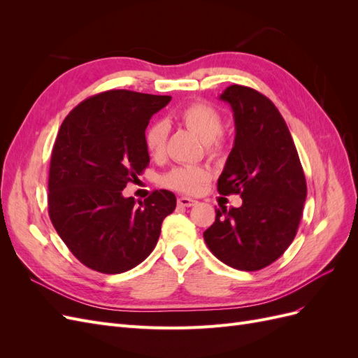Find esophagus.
Here are the masks:
<instances>
[{"mask_svg":"<svg viewBox=\"0 0 358 358\" xmlns=\"http://www.w3.org/2000/svg\"><path fill=\"white\" fill-rule=\"evenodd\" d=\"M197 201L194 199H189V197H179L178 199V204L182 206V208H191V206L196 204Z\"/></svg>","mask_w":358,"mask_h":358,"instance_id":"obj_1","label":"esophagus"}]
</instances>
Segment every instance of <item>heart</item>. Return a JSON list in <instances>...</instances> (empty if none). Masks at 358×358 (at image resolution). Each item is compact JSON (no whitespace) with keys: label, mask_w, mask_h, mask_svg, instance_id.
<instances>
[{"label":"heart","mask_w":358,"mask_h":358,"mask_svg":"<svg viewBox=\"0 0 358 358\" xmlns=\"http://www.w3.org/2000/svg\"><path fill=\"white\" fill-rule=\"evenodd\" d=\"M180 122L196 133L206 146L208 154L212 157L220 155L224 149L222 115L203 101L188 104L179 113ZM169 127L166 122L158 121L149 125L145 133V148L148 154L154 158L164 155L167 142ZM209 170L203 166H180L171 169L167 175L162 176V185L179 192H197L204 182L209 180Z\"/></svg>","instance_id":"heart-1"}]
</instances>
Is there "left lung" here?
<instances>
[{"label": "left lung", "instance_id": "left-lung-1", "mask_svg": "<svg viewBox=\"0 0 358 358\" xmlns=\"http://www.w3.org/2000/svg\"><path fill=\"white\" fill-rule=\"evenodd\" d=\"M220 99L231 106L236 138L218 192L241 194L243 203L216 209L203 237L224 264L255 272L276 262L294 241L306 179L284 117L266 95L231 85Z\"/></svg>", "mask_w": 358, "mask_h": 358}]
</instances>
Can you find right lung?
Listing matches in <instances>:
<instances>
[{"instance_id": "add662e5", "label": "right lung", "mask_w": 358, "mask_h": 358, "mask_svg": "<svg viewBox=\"0 0 358 358\" xmlns=\"http://www.w3.org/2000/svg\"><path fill=\"white\" fill-rule=\"evenodd\" d=\"M171 96L112 90L83 100L64 119L49 167L50 221L82 264L116 275L154 251L175 194L143 201L122 189L149 166L145 129Z\"/></svg>"}]
</instances>
